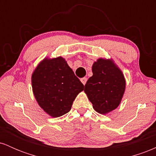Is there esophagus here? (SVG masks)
Returning <instances> with one entry per match:
<instances>
[{"label":"esophagus","mask_w":156,"mask_h":156,"mask_svg":"<svg viewBox=\"0 0 156 156\" xmlns=\"http://www.w3.org/2000/svg\"><path fill=\"white\" fill-rule=\"evenodd\" d=\"M87 78H80V81L82 82V83H83V85H85L86 83H87Z\"/></svg>","instance_id":"esophagus-1"}]
</instances>
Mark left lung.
<instances>
[{
  "mask_svg": "<svg viewBox=\"0 0 156 156\" xmlns=\"http://www.w3.org/2000/svg\"><path fill=\"white\" fill-rule=\"evenodd\" d=\"M92 69L93 75L87 80L84 92L97 112L106 114L120 104L126 86L124 75L110 58H99Z\"/></svg>",
  "mask_w": 156,
  "mask_h": 156,
  "instance_id": "left-lung-1",
  "label": "left lung"
}]
</instances>
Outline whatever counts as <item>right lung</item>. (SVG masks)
Listing matches in <instances>:
<instances>
[{
    "label": "right lung",
    "mask_w": 156,
    "mask_h": 156,
    "mask_svg": "<svg viewBox=\"0 0 156 156\" xmlns=\"http://www.w3.org/2000/svg\"><path fill=\"white\" fill-rule=\"evenodd\" d=\"M31 84L37 103L51 117L69 112L84 88L62 56L44 58L40 62L32 73Z\"/></svg>",
    "instance_id": "add662e5"
}]
</instances>
